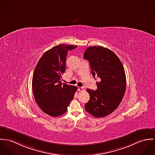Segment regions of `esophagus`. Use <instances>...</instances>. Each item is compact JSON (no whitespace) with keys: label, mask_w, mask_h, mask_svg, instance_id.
I'll return each mask as SVG.
<instances>
[{"label":"esophagus","mask_w":155,"mask_h":155,"mask_svg":"<svg viewBox=\"0 0 155 155\" xmlns=\"http://www.w3.org/2000/svg\"><path fill=\"white\" fill-rule=\"evenodd\" d=\"M85 88L84 87H78V90L79 91H84Z\"/></svg>","instance_id":"1"}]
</instances>
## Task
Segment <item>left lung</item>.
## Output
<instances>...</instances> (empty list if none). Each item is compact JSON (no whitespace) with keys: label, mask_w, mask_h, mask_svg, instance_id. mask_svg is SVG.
<instances>
[{"label":"left lung","mask_w":155,"mask_h":155,"mask_svg":"<svg viewBox=\"0 0 155 155\" xmlns=\"http://www.w3.org/2000/svg\"><path fill=\"white\" fill-rule=\"evenodd\" d=\"M84 59L89 61L91 73L100 79L97 89H87L90 100L85 104L86 111L101 118L113 112L120 105L126 89V77L118 57L110 49L102 46H90Z\"/></svg>","instance_id":"obj_1"}]
</instances>
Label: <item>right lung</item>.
<instances>
[{"label":"right lung","instance_id":"1","mask_svg":"<svg viewBox=\"0 0 155 155\" xmlns=\"http://www.w3.org/2000/svg\"><path fill=\"white\" fill-rule=\"evenodd\" d=\"M77 47L63 44L54 46L43 54L35 68L32 80L35 101L45 113L53 117L67 112L77 89L61 83L68 52Z\"/></svg>","mask_w":155,"mask_h":155}]
</instances>
